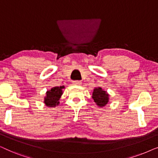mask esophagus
<instances>
[{"instance_id": "esophagus-1", "label": "esophagus", "mask_w": 158, "mask_h": 158, "mask_svg": "<svg viewBox=\"0 0 158 158\" xmlns=\"http://www.w3.org/2000/svg\"><path fill=\"white\" fill-rule=\"evenodd\" d=\"M73 83L74 84V85H81V84L82 83V82L80 81H73Z\"/></svg>"}]
</instances>
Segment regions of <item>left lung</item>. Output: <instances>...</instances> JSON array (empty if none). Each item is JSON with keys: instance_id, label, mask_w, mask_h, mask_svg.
I'll use <instances>...</instances> for the list:
<instances>
[{"instance_id": "obj_1", "label": "left lung", "mask_w": 158, "mask_h": 158, "mask_svg": "<svg viewBox=\"0 0 158 158\" xmlns=\"http://www.w3.org/2000/svg\"><path fill=\"white\" fill-rule=\"evenodd\" d=\"M92 98L94 102L100 107L104 106L109 102V94L100 87L94 88Z\"/></svg>"}]
</instances>
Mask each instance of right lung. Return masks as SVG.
Here are the masks:
<instances>
[{
	"label": "right lung",
	"instance_id": "right-lung-1",
	"mask_svg": "<svg viewBox=\"0 0 158 158\" xmlns=\"http://www.w3.org/2000/svg\"><path fill=\"white\" fill-rule=\"evenodd\" d=\"M64 86L60 87H54L51 90L46 93V96L44 97V103L47 106L52 107L59 104V100L62 94V89Z\"/></svg>",
	"mask_w": 158,
	"mask_h": 158
}]
</instances>
